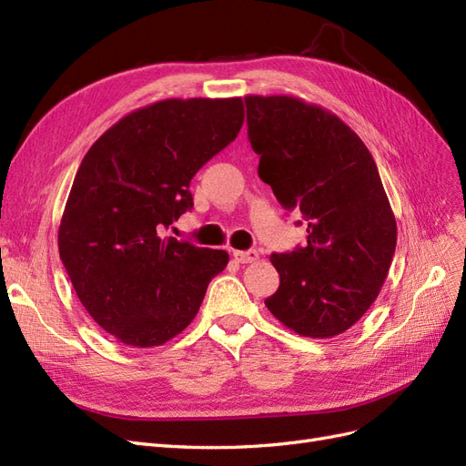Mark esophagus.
Segmentation results:
<instances>
[{"instance_id":"esophagus-1","label":"esophagus","mask_w":466,"mask_h":466,"mask_svg":"<svg viewBox=\"0 0 466 466\" xmlns=\"http://www.w3.org/2000/svg\"><path fill=\"white\" fill-rule=\"evenodd\" d=\"M233 258L238 264H250L258 260V252L257 250H233Z\"/></svg>"}]
</instances>
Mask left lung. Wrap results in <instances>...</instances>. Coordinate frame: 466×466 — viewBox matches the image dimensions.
<instances>
[{"label":"left lung","instance_id":"obj_1","mask_svg":"<svg viewBox=\"0 0 466 466\" xmlns=\"http://www.w3.org/2000/svg\"><path fill=\"white\" fill-rule=\"evenodd\" d=\"M258 177L307 219V247L270 260L278 291L264 305L307 338L346 332L373 305L397 247V219L360 136L330 110L289 95H247Z\"/></svg>","mask_w":466,"mask_h":466}]
</instances>
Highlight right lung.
Instances as JSON below:
<instances>
[{
    "label": "right lung",
    "mask_w": 466,
    "mask_h": 466,
    "mask_svg": "<svg viewBox=\"0 0 466 466\" xmlns=\"http://www.w3.org/2000/svg\"><path fill=\"white\" fill-rule=\"evenodd\" d=\"M245 122L241 96L165 98L96 139L69 190L60 258L93 320L134 348L185 330L229 262L163 231L192 208L190 180Z\"/></svg>",
    "instance_id": "add662e5"
}]
</instances>
